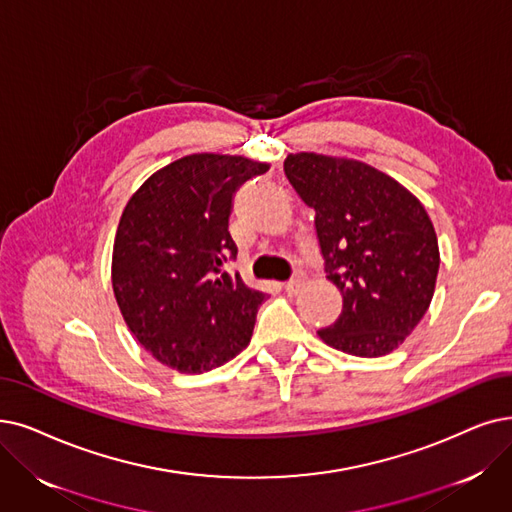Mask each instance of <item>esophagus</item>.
Masks as SVG:
<instances>
[{"label": "esophagus", "instance_id": "esophagus-1", "mask_svg": "<svg viewBox=\"0 0 512 512\" xmlns=\"http://www.w3.org/2000/svg\"><path fill=\"white\" fill-rule=\"evenodd\" d=\"M302 281H304V279H302V275H296V277H292L288 283L283 285V290L288 292L290 296H294V294H298V290L302 288Z\"/></svg>", "mask_w": 512, "mask_h": 512}]
</instances>
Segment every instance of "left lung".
Listing matches in <instances>:
<instances>
[{"instance_id":"left-lung-1","label":"left lung","mask_w":512,"mask_h":512,"mask_svg":"<svg viewBox=\"0 0 512 512\" xmlns=\"http://www.w3.org/2000/svg\"><path fill=\"white\" fill-rule=\"evenodd\" d=\"M283 172L306 206L342 313L319 338L355 357H382L414 332L435 294L439 243L422 203L355 159L292 153Z\"/></svg>"}]
</instances>
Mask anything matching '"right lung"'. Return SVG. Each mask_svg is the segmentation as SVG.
I'll return each mask as SVG.
<instances>
[{"mask_svg": "<svg viewBox=\"0 0 512 512\" xmlns=\"http://www.w3.org/2000/svg\"><path fill=\"white\" fill-rule=\"evenodd\" d=\"M267 170L239 155H187L145 180L121 214L115 300L136 340L172 370L210 372L252 338L264 294L229 273V216L237 189Z\"/></svg>", "mask_w": 512, "mask_h": 512, "instance_id": "obj_1", "label": "right lung"}]
</instances>
